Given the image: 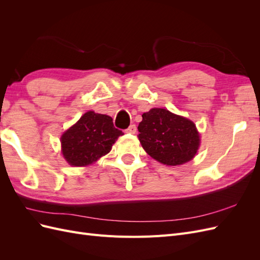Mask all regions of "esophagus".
Masks as SVG:
<instances>
[{
  "label": "esophagus",
  "mask_w": 260,
  "mask_h": 260,
  "mask_svg": "<svg viewBox=\"0 0 260 260\" xmlns=\"http://www.w3.org/2000/svg\"><path fill=\"white\" fill-rule=\"evenodd\" d=\"M125 133H131V135H135V133L137 132V127L136 124H130L129 127L124 130Z\"/></svg>",
  "instance_id": "obj_1"
}]
</instances>
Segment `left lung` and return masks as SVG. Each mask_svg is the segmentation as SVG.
<instances>
[{"label":"left lung","instance_id":"obj_1","mask_svg":"<svg viewBox=\"0 0 260 260\" xmlns=\"http://www.w3.org/2000/svg\"><path fill=\"white\" fill-rule=\"evenodd\" d=\"M139 140L145 152L167 166L190 161L200 146V135L193 121L165 108H152L142 115Z\"/></svg>","mask_w":260,"mask_h":260}]
</instances>
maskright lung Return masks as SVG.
<instances>
[{
	"instance_id": "obj_1",
	"label": "right lung",
	"mask_w": 260,
	"mask_h": 260,
	"mask_svg": "<svg viewBox=\"0 0 260 260\" xmlns=\"http://www.w3.org/2000/svg\"><path fill=\"white\" fill-rule=\"evenodd\" d=\"M122 135L114 127L112 117L88 112L61 136V153L72 166H88L111 152Z\"/></svg>"
}]
</instances>
